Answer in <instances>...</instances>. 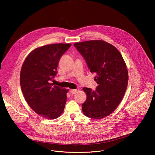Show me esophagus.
<instances>
[{
  "label": "esophagus",
  "mask_w": 155,
  "mask_h": 155,
  "mask_svg": "<svg viewBox=\"0 0 155 155\" xmlns=\"http://www.w3.org/2000/svg\"><path fill=\"white\" fill-rule=\"evenodd\" d=\"M77 89H70V93L71 94H75L76 92H77Z\"/></svg>",
  "instance_id": "obj_1"
}]
</instances>
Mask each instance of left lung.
Wrapping results in <instances>:
<instances>
[{
    "label": "left lung",
    "instance_id": "8db88e82",
    "mask_svg": "<svg viewBox=\"0 0 155 155\" xmlns=\"http://www.w3.org/2000/svg\"><path fill=\"white\" fill-rule=\"evenodd\" d=\"M74 46L90 71L96 74L98 84L95 91L83 88L87 96L82 104L83 113L89 118H104L116 109L124 95L128 74L124 59L114 46L103 41L77 42Z\"/></svg>",
    "mask_w": 155,
    "mask_h": 155
}]
</instances>
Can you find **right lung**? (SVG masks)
<instances>
[{
  "instance_id": "add662e5",
  "label": "right lung",
  "mask_w": 155,
  "mask_h": 155,
  "mask_svg": "<svg viewBox=\"0 0 155 155\" xmlns=\"http://www.w3.org/2000/svg\"><path fill=\"white\" fill-rule=\"evenodd\" d=\"M71 44L48 45L35 49L26 58L20 72L22 94L30 107L47 119L59 117L66 103L67 89L52 81L58 73L60 57Z\"/></svg>"
}]
</instances>
